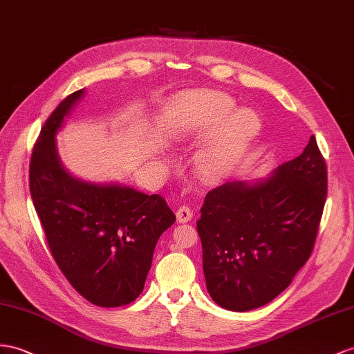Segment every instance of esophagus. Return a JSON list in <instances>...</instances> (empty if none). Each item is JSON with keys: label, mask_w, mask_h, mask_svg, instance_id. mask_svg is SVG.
I'll return each mask as SVG.
<instances>
[{"label": "esophagus", "mask_w": 354, "mask_h": 354, "mask_svg": "<svg viewBox=\"0 0 354 354\" xmlns=\"http://www.w3.org/2000/svg\"><path fill=\"white\" fill-rule=\"evenodd\" d=\"M176 218L179 223H188L193 218V212L189 209V206H179V209L176 211Z\"/></svg>", "instance_id": "obj_1"}]
</instances>
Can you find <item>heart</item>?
I'll return each mask as SVG.
<instances>
[{
    "instance_id": "obj_1",
    "label": "heart",
    "mask_w": 354,
    "mask_h": 354,
    "mask_svg": "<svg viewBox=\"0 0 354 354\" xmlns=\"http://www.w3.org/2000/svg\"><path fill=\"white\" fill-rule=\"evenodd\" d=\"M224 93H202L187 103L180 125L187 131L216 129L220 133L197 153L196 167L206 179H220L236 167L250 143L261 129L260 116L250 109H238Z\"/></svg>"
}]
</instances>
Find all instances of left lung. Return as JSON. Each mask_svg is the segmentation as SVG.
<instances>
[{
    "label": "left lung",
    "mask_w": 354,
    "mask_h": 354,
    "mask_svg": "<svg viewBox=\"0 0 354 354\" xmlns=\"http://www.w3.org/2000/svg\"><path fill=\"white\" fill-rule=\"evenodd\" d=\"M326 193L328 169L314 136L268 178L207 193L197 232L214 302L245 313L284 292L311 256Z\"/></svg>",
    "instance_id": "obj_1"
}]
</instances>
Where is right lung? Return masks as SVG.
Masks as SVG:
<instances>
[{
    "instance_id": "right-lung-1",
    "label": "right lung",
    "mask_w": 354,
    "mask_h": 354,
    "mask_svg": "<svg viewBox=\"0 0 354 354\" xmlns=\"http://www.w3.org/2000/svg\"><path fill=\"white\" fill-rule=\"evenodd\" d=\"M62 100L43 125L30 162V193L58 268L97 306L133 302L143 292L161 233L176 216L165 197L120 184H93L61 165L55 136L84 97Z\"/></svg>"
}]
</instances>
